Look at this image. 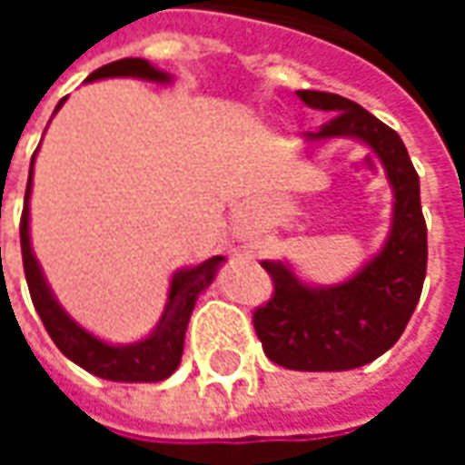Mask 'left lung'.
Instances as JSON below:
<instances>
[{
    "label": "left lung",
    "mask_w": 465,
    "mask_h": 465,
    "mask_svg": "<svg viewBox=\"0 0 465 465\" xmlns=\"http://www.w3.org/2000/svg\"><path fill=\"white\" fill-rule=\"evenodd\" d=\"M303 104L331 119L306 143L356 139L379 156L393 192L386 242L351 279L333 286L302 282L289 262H262L273 296L253 312L263 353L292 371H349L379 359L399 341L419 303L429 243L420 212L419 173L401 136L346 96L296 92Z\"/></svg>",
    "instance_id": "8db88e82"
}]
</instances>
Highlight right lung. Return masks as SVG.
<instances>
[{"instance_id":"obj_1","label":"right lung","mask_w":465,"mask_h":465,"mask_svg":"<svg viewBox=\"0 0 465 465\" xmlns=\"http://www.w3.org/2000/svg\"><path fill=\"white\" fill-rule=\"evenodd\" d=\"M112 76H134L143 82H156V84H169L172 74H166L162 69L149 64L146 59H119L112 64H104L86 76V82H99V79H112ZM64 104V99L56 104L54 112H59ZM36 156V152H35ZM35 156L29 166V182H26L25 193V212H22V223H19V239H22V262H25V276L32 293L39 319L45 323L46 333L52 336L56 349L64 353L66 359L74 361L76 366H82L89 373H94L99 379L122 381V383H153L172 376L176 366L182 363L183 353V336L186 326L192 319L193 303L199 299V293L212 286L216 269L222 266L223 256H212L199 266L179 269L172 276L169 283V302L163 309L162 319L156 323L146 339L134 343H109L102 341L99 336L89 333L84 326L69 316L62 309V303L56 302L52 286L46 283L45 272L36 262L32 252V239H29V196H32V173H35Z\"/></svg>"}]
</instances>
